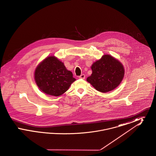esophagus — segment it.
<instances>
[{
	"label": "esophagus",
	"mask_w": 156,
	"mask_h": 156,
	"mask_svg": "<svg viewBox=\"0 0 156 156\" xmlns=\"http://www.w3.org/2000/svg\"><path fill=\"white\" fill-rule=\"evenodd\" d=\"M85 75L84 74H81L80 76H79V78L80 79H85Z\"/></svg>",
	"instance_id": "esophagus-1"
}]
</instances>
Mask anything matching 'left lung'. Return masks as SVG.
Returning a JSON list of instances; mask_svg holds the SVG:
<instances>
[{
	"label": "left lung",
	"mask_w": 156,
	"mask_h": 156,
	"mask_svg": "<svg viewBox=\"0 0 156 156\" xmlns=\"http://www.w3.org/2000/svg\"><path fill=\"white\" fill-rule=\"evenodd\" d=\"M92 73L87 81L97 90L107 92L115 89L122 81L125 69L122 63L111 55L106 54L91 66Z\"/></svg>",
	"instance_id": "8db88e82"
}]
</instances>
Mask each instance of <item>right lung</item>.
Returning <instances> with one entry per match:
<instances>
[{
  "label": "right lung",
  "mask_w": 156,
  "mask_h": 156,
  "mask_svg": "<svg viewBox=\"0 0 156 156\" xmlns=\"http://www.w3.org/2000/svg\"><path fill=\"white\" fill-rule=\"evenodd\" d=\"M34 79L45 94L58 97L65 93L76 79L64 63L54 56L44 59L35 70Z\"/></svg>",
  "instance_id": "right-lung-1"
}]
</instances>
